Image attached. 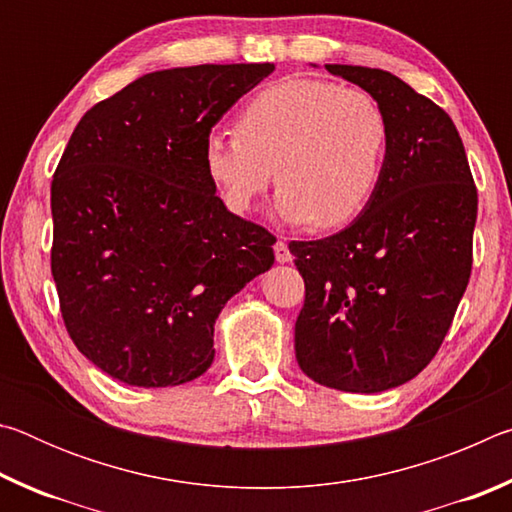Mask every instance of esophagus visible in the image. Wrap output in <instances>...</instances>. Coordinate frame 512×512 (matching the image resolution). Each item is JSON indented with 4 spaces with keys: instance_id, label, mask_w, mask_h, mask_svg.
I'll list each match as a JSON object with an SVG mask.
<instances>
[{
    "instance_id": "obj_1",
    "label": "esophagus",
    "mask_w": 512,
    "mask_h": 512,
    "mask_svg": "<svg viewBox=\"0 0 512 512\" xmlns=\"http://www.w3.org/2000/svg\"><path fill=\"white\" fill-rule=\"evenodd\" d=\"M273 250H275V259H277V262H280V264H289L291 259H293V257H291V250H289V246L284 244L282 239H277V241H275Z\"/></svg>"
}]
</instances>
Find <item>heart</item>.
Masks as SVG:
<instances>
[{"label":"heart","instance_id":"1","mask_svg":"<svg viewBox=\"0 0 512 512\" xmlns=\"http://www.w3.org/2000/svg\"><path fill=\"white\" fill-rule=\"evenodd\" d=\"M391 124L381 103L359 88L287 79L255 94L235 133L212 131L203 171L223 205L246 214L271 185L284 223L341 228L366 210L381 183Z\"/></svg>","mask_w":512,"mask_h":512}]
</instances>
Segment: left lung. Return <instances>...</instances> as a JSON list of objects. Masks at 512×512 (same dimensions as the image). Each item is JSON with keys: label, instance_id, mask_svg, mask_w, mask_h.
Segmentation results:
<instances>
[{"label": "left lung", "instance_id": "obj_1", "mask_svg": "<svg viewBox=\"0 0 512 512\" xmlns=\"http://www.w3.org/2000/svg\"><path fill=\"white\" fill-rule=\"evenodd\" d=\"M325 69L381 103L391 144L348 228L289 244L305 280L296 359L320 386L381 393L427 368L452 325L472 271L476 187L443 108L384 69Z\"/></svg>", "mask_w": 512, "mask_h": 512}]
</instances>
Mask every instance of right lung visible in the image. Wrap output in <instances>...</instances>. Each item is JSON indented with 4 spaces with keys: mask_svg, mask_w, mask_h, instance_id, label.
<instances>
[{
    "mask_svg": "<svg viewBox=\"0 0 512 512\" xmlns=\"http://www.w3.org/2000/svg\"><path fill=\"white\" fill-rule=\"evenodd\" d=\"M273 69L144 74L69 137L51 180V275L74 345L121 384L201 377L225 302L273 266L275 237L223 205L201 160L212 126Z\"/></svg>",
    "mask_w": 512,
    "mask_h": 512,
    "instance_id": "1",
    "label": "right lung"
}]
</instances>
